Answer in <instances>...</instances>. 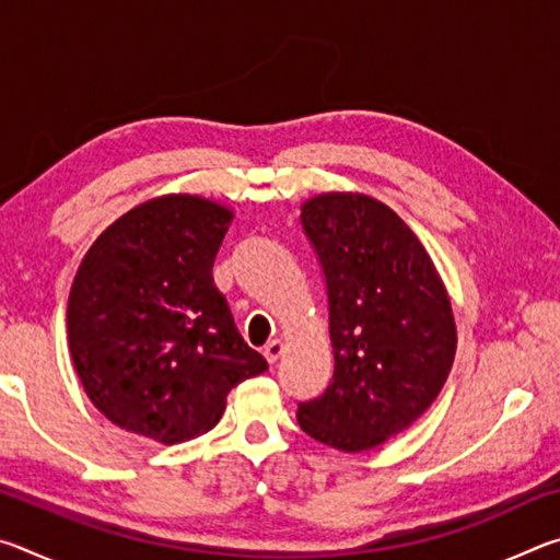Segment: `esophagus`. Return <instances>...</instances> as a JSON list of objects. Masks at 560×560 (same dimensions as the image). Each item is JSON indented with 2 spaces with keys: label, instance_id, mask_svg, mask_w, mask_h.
Segmentation results:
<instances>
[{
  "label": "esophagus",
  "instance_id": "obj_1",
  "mask_svg": "<svg viewBox=\"0 0 560 560\" xmlns=\"http://www.w3.org/2000/svg\"><path fill=\"white\" fill-rule=\"evenodd\" d=\"M281 353H283V343L281 340L277 338V340H269L267 346H264V358H267V363H277V360L281 358Z\"/></svg>",
  "mask_w": 560,
  "mask_h": 560
}]
</instances>
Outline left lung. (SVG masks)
<instances>
[{
  "label": "left lung",
  "mask_w": 560,
  "mask_h": 560,
  "mask_svg": "<svg viewBox=\"0 0 560 560\" xmlns=\"http://www.w3.org/2000/svg\"><path fill=\"white\" fill-rule=\"evenodd\" d=\"M301 224L326 279L334 377L299 402L301 430L365 452L420 417L447 381L457 328L438 269L390 207L358 192L303 202Z\"/></svg>",
  "instance_id": "1"
}]
</instances>
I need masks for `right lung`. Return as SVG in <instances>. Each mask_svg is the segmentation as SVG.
Instances as JSON below:
<instances>
[{"instance_id": "add662e5", "label": "right lung", "mask_w": 560, "mask_h": 560, "mask_svg": "<svg viewBox=\"0 0 560 560\" xmlns=\"http://www.w3.org/2000/svg\"><path fill=\"white\" fill-rule=\"evenodd\" d=\"M226 207L165 195L132 207L83 257L69 348L91 402L118 428L175 444L212 430L226 395L267 371L214 287Z\"/></svg>"}]
</instances>
